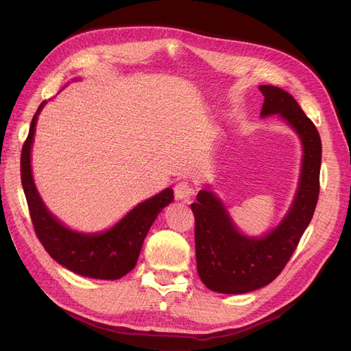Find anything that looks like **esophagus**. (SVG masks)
Listing matches in <instances>:
<instances>
[{
	"mask_svg": "<svg viewBox=\"0 0 351 351\" xmlns=\"http://www.w3.org/2000/svg\"><path fill=\"white\" fill-rule=\"evenodd\" d=\"M192 193H193V187L187 182H184V180L183 182H178L174 187V195H176V199L178 200H189Z\"/></svg>",
	"mask_w": 351,
	"mask_h": 351,
	"instance_id": "obj_1",
	"label": "esophagus"
}]
</instances>
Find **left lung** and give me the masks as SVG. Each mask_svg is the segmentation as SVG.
Masks as SVG:
<instances>
[{
  "mask_svg": "<svg viewBox=\"0 0 351 351\" xmlns=\"http://www.w3.org/2000/svg\"><path fill=\"white\" fill-rule=\"evenodd\" d=\"M259 90L265 97L261 115L280 114L300 137V183L284 219L261 239L241 234L214 192L205 189L197 193V202L190 205L195 214L197 274L217 293H249L277 278L309 226L319 196L322 143L315 124L289 92L271 84H262Z\"/></svg>",
  "mask_w": 351,
  "mask_h": 351,
  "instance_id": "left-lung-1",
  "label": "left lung"
}]
</instances>
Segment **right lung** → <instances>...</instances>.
<instances>
[{
	"mask_svg": "<svg viewBox=\"0 0 351 351\" xmlns=\"http://www.w3.org/2000/svg\"><path fill=\"white\" fill-rule=\"evenodd\" d=\"M44 105L45 102L39 105L32 119L27 139L20 156L22 186L36 236L49 256L67 269L82 277L119 280L136 267L143 240L152 222L174 199L173 190L165 189L161 193L142 202L112 228L99 234H84L64 227L44 205L32 177L30 149L38 115Z\"/></svg>",
	"mask_w": 351,
	"mask_h": 351,
	"instance_id": "right-lung-1",
	"label": "right lung"
}]
</instances>
